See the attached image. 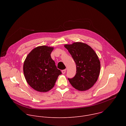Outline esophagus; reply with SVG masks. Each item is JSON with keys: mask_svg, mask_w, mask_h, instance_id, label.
<instances>
[{"mask_svg": "<svg viewBox=\"0 0 126 126\" xmlns=\"http://www.w3.org/2000/svg\"><path fill=\"white\" fill-rule=\"evenodd\" d=\"M62 73L63 74H64L66 73V70H65H65H63L62 71Z\"/></svg>", "mask_w": 126, "mask_h": 126, "instance_id": "esophagus-1", "label": "esophagus"}]
</instances>
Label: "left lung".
<instances>
[{
	"instance_id": "8db88e82",
	"label": "left lung",
	"mask_w": 126,
	"mask_h": 126,
	"mask_svg": "<svg viewBox=\"0 0 126 126\" xmlns=\"http://www.w3.org/2000/svg\"><path fill=\"white\" fill-rule=\"evenodd\" d=\"M76 65V73L72 78H68L71 85L79 91H86L96 82L100 72V62L94 50L82 42L66 44Z\"/></svg>"
}]
</instances>
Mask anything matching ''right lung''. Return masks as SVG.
<instances>
[{
    "label": "right lung",
    "mask_w": 126,
    "mask_h": 126,
    "mask_svg": "<svg viewBox=\"0 0 126 126\" xmlns=\"http://www.w3.org/2000/svg\"><path fill=\"white\" fill-rule=\"evenodd\" d=\"M53 49L47 46L36 47L24 61V77L28 84L36 91L46 92L50 90L62 74L51 58L50 54Z\"/></svg>",
    "instance_id": "1"
}]
</instances>
